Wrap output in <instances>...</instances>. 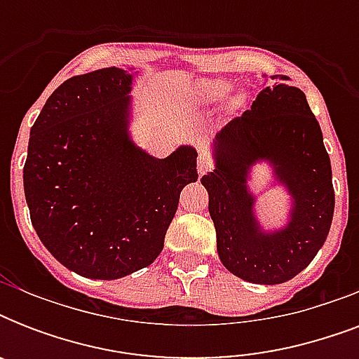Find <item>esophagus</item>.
Instances as JSON below:
<instances>
[{
    "label": "esophagus",
    "mask_w": 359,
    "mask_h": 359,
    "mask_svg": "<svg viewBox=\"0 0 359 359\" xmlns=\"http://www.w3.org/2000/svg\"><path fill=\"white\" fill-rule=\"evenodd\" d=\"M210 158L207 156V154H199V158H197V173L199 175H205L210 169Z\"/></svg>",
    "instance_id": "esophagus-1"
}]
</instances>
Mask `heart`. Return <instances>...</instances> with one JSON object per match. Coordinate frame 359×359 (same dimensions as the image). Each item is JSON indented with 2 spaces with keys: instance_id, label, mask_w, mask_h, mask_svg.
<instances>
[{
  "instance_id": "1",
  "label": "heart",
  "mask_w": 359,
  "mask_h": 359,
  "mask_svg": "<svg viewBox=\"0 0 359 359\" xmlns=\"http://www.w3.org/2000/svg\"><path fill=\"white\" fill-rule=\"evenodd\" d=\"M231 91V83L225 80H201L194 86V100L197 104H212Z\"/></svg>"
}]
</instances>
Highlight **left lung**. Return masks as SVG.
I'll list each match as a JSON object with an SVG mask.
<instances>
[{
    "mask_svg": "<svg viewBox=\"0 0 359 359\" xmlns=\"http://www.w3.org/2000/svg\"><path fill=\"white\" fill-rule=\"evenodd\" d=\"M285 78L262 76V89L242 117L210 143L214 169L201 179L216 227L222 264L257 285H279L309 266L334 218L332 163L306 95ZM264 165L269 187H281L287 210L281 226L262 222L252 173Z\"/></svg>",
    "mask_w": 359,
    "mask_h": 359,
    "instance_id": "left-lung-1",
    "label": "left lung"
}]
</instances>
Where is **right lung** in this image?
Returning a JSON list of instances; mask_svg holds the SVG:
<instances>
[{"label":"right lung","instance_id":"1","mask_svg":"<svg viewBox=\"0 0 359 359\" xmlns=\"http://www.w3.org/2000/svg\"><path fill=\"white\" fill-rule=\"evenodd\" d=\"M135 69L93 70L55 89L29 132L24 191L50 253L83 278L119 279L154 262L197 151L156 158L132 134Z\"/></svg>","mask_w":359,"mask_h":359}]
</instances>
